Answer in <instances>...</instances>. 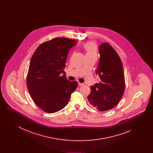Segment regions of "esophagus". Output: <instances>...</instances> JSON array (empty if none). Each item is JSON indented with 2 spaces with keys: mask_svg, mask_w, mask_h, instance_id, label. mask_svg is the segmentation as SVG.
<instances>
[{
  "mask_svg": "<svg viewBox=\"0 0 153 153\" xmlns=\"http://www.w3.org/2000/svg\"><path fill=\"white\" fill-rule=\"evenodd\" d=\"M79 85L81 87V86H83L84 85V84H82V83H80V82H79Z\"/></svg>",
  "mask_w": 153,
  "mask_h": 153,
  "instance_id": "esophagus-1",
  "label": "esophagus"
}]
</instances>
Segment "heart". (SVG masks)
Returning a JSON list of instances; mask_svg holds the SVG:
<instances>
[{"label": "heart", "instance_id": "obj_1", "mask_svg": "<svg viewBox=\"0 0 153 153\" xmlns=\"http://www.w3.org/2000/svg\"><path fill=\"white\" fill-rule=\"evenodd\" d=\"M82 46L85 52L86 56L96 53V45L94 42H88L83 44Z\"/></svg>", "mask_w": 153, "mask_h": 153}]
</instances>
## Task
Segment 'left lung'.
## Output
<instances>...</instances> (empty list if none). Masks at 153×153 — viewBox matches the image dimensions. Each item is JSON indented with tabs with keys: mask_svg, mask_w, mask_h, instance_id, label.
<instances>
[{
	"mask_svg": "<svg viewBox=\"0 0 153 153\" xmlns=\"http://www.w3.org/2000/svg\"><path fill=\"white\" fill-rule=\"evenodd\" d=\"M99 53L100 57L96 73L101 81L91 87L88 100L97 109L105 111L115 107L122 99L125 80L122 61L110 44H102Z\"/></svg>",
	"mask_w": 153,
	"mask_h": 153,
	"instance_id": "left-lung-1",
	"label": "left lung"
}]
</instances>
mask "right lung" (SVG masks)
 Returning a JSON list of instances; mask_svg holds the SVG:
<instances>
[{"label":"right lung","mask_w":153,"mask_h":153,"mask_svg":"<svg viewBox=\"0 0 153 153\" xmlns=\"http://www.w3.org/2000/svg\"><path fill=\"white\" fill-rule=\"evenodd\" d=\"M76 44L74 39L56 38L41 44L31 58L27 87L36 105L46 112L63 109L77 87V82L68 80L64 71L69 51Z\"/></svg>","instance_id":"right-lung-1"}]
</instances>
